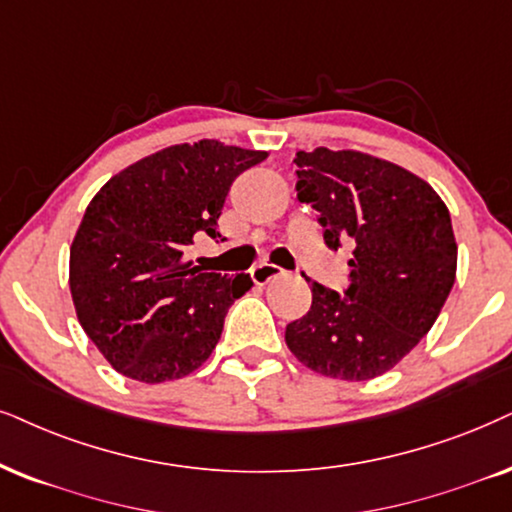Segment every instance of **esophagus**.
I'll list each match as a JSON object with an SVG mask.
<instances>
[{
	"instance_id": "esophagus-1",
	"label": "esophagus",
	"mask_w": 512,
	"mask_h": 512,
	"mask_svg": "<svg viewBox=\"0 0 512 512\" xmlns=\"http://www.w3.org/2000/svg\"><path fill=\"white\" fill-rule=\"evenodd\" d=\"M283 274L281 267H276V264H269V262H262L257 264V267L250 269V278L252 283H257V286H267L269 281H274Z\"/></svg>"
}]
</instances>
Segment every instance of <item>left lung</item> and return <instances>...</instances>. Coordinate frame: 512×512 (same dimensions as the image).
<instances>
[{
  "mask_svg": "<svg viewBox=\"0 0 512 512\" xmlns=\"http://www.w3.org/2000/svg\"><path fill=\"white\" fill-rule=\"evenodd\" d=\"M293 163L297 200L319 212L323 241L354 250L345 295L314 281L286 342L328 378H378L428 335L454 288L451 215L428 181L368 153L316 148Z\"/></svg>",
  "mask_w": 512,
  "mask_h": 512,
  "instance_id": "1",
  "label": "left lung"
}]
</instances>
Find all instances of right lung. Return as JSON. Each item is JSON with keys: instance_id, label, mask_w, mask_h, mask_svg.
Instances as JSON below:
<instances>
[{"instance_id": "1", "label": "right lung", "mask_w": 512, "mask_h": 512, "mask_svg": "<svg viewBox=\"0 0 512 512\" xmlns=\"http://www.w3.org/2000/svg\"><path fill=\"white\" fill-rule=\"evenodd\" d=\"M264 151L215 139L148 155L103 184L70 245V293L84 333L115 371L139 383L177 380L203 366L224 316L252 286L184 260L217 219L238 174Z\"/></svg>"}]
</instances>
